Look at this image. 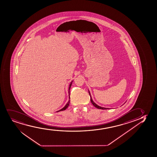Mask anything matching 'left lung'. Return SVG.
Masks as SVG:
<instances>
[{
    "instance_id": "8db88e82",
    "label": "left lung",
    "mask_w": 157,
    "mask_h": 157,
    "mask_svg": "<svg viewBox=\"0 0 157 157\" xmlns=\"http://www.w3.org/2000/svg\"><path fill=\"white\" fill-rule=\"evenodd\" d=\"M89 95L90 96V100H91V103H92V105L95 107V108H97L98 109H109V108H105V107H100L99 105H97L96 103L93 101V100H92V98L91 97V94H90V92L89 91Z\"/></svg>"
}]
</instances>
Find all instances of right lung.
Wrapping results in <instances>:
<instances>
[{
	"label": "right lung",
	"instance_id": "1",
	"mask_svg": "<svg viewBox=\"0 0 157 157\" xmlns=\"http://www.w3.org/2000/svg\"><path fill=\"white\" fill-rule=\"evenodd\" d=\"M73 82V81H71V83H70V86H69V89H68V96H69V100H68V101L67 103H66V105L65 106H64V107L62 109H60L59 110H58V111H57V112H59V111H63V110H65L68 107V105H70V89H71V84H72V82Z\"/></svg>",
	"mask_w": 157,
	"mask_h": 157
}]
</instances>
